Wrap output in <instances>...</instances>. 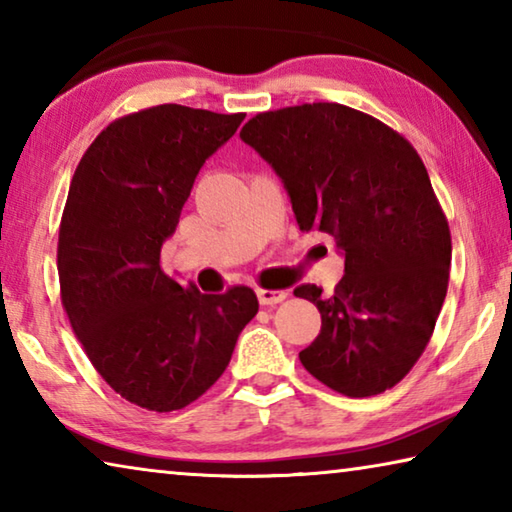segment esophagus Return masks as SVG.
<instances>
[{"mask_svg": "<svg viewBox=\"0 0 512 512\" xmlns=\"http://www.w3.org/2000/svg\"><path fill=\"white\" fill-rule=\"evenodd\" d=\"M257 298L262 305H277L287 298V291H273V289H257Z\"/></svg>", "mask_w": 512, "mask_h": 512, "instance_id": "obj_1", "label": "esophagus"}]
</instances>
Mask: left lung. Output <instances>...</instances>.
I'll return each instance as SVG.
<instances>
[{
  "mask_svg": "<svg viewBox=\"0 0 512 512\" xmlns=\"http://www.w3.org/2000/svg\"><path fill=\"white\" fill-rule=\"evenodd\" d=\"M241 140L271 164L300 230L345 253L332 296L302 284L320 334L300 352L311 375L348 397H370L409 375L447 296L452 235L418 151L384 121L341 103L259 112Z\"/></svg>",
  "mask_w": 512,
  "mask_h": 512,
  "instance_id": "obj_1",
  "label": "left lung"
}]
</instances>
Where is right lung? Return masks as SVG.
Wrapping results in <instances>:
<instances>
[{
	"instance_id": "1",
	"label": "right lung",
	"mask_w": 512,
	"mask_h": 512,
	"mask_svg": "<svg viewBox=\"0 0 512 512\" xmlns=\"http://www.w3.org/2000/svg\"><path fill=\"white\" fill-rule=\"evenodd\" d=\"M244 117L178 103L131 112L97 135L69 185L60 302L94 370L142 409L167 413L198 400L259 309L250 287L205 296L160 268L203 162Z\"/></svg>"
}]
</instances>
